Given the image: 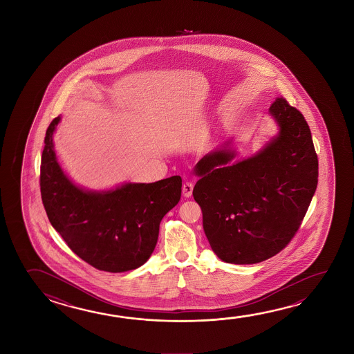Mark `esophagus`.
<instances>
[{
    "instance_id": "1",
    "label": "esophagus",
    "mask_w": 354,
    "mask_h": 354,
    "mask_svg": "<svg viewBox=\"0 0 354 354\" xmlns=\"http://www.w3.org/2000/svg\"><path fill=\"white\" fill-rule=\"evenodd\" d=\"M192 190H194V184L192 181H186L183 185V195L185 197H190L192 195Z\"/></svg>"
}]
</instances>
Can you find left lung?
Listing matches in <instances>:
<instances>
[{
  "mask_svg": "<svg viewBox=\"0 0 354 354\" xmlns=\"http://www.w3.org/2000/svg\"><path fill=\"white\" fill-rule=\"evenodd\" d=\"M270 113L279 133L258 154L228 165L231 149L197 162L194 198L203 231L226 263L267 261L290 243L301 226L319 180V159L305 117L277 97Z\"/></svg>",
  "mask_w": 354,
  "mask_h": 354,
  "instance_id": "obj_1",
  "label": "left lung"
}]
</instances>
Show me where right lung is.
<instances>
[{"instance_id":"1","label":"right lung","mask_w":354,"mask_h":354,"mask_svg":"<svg viewBox=\"0 0 354 354\" xmlns=\"http://www.w3.org/2000/svg\"><path fill=\"white\" fill-rule=\"evenodd\" d=\"M46 133L41 154V201L48 218L70 250L93 268L109 272L132 270L149 259L162 217L179 203L181 178L151 184H124L113 192H85L59 167L53 133Z\"/></svg>"}]
</instances>
